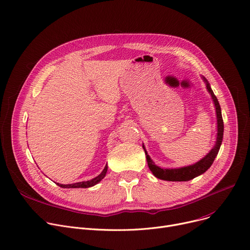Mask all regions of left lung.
Instances as JSON below:
<instances>
[{"label": "left lung", "instance_id": "obj_1", "mask_svg": "<svg viewBox=\"0 0 250 250\" xmlns=\"http://www.w3.org/2000/svg\"><path fill=\"white\" fill-rule=\"evenodd\" d=\"M204 80L206 81V87L208 89V91L210 92L213 102L216 107V114H217V141H216V145L214 146V147L211 149L210 153L204 157L201 161H199L198 163L192 165V166H188V167H184V168H180V169H161L158 166L155 165V163L151 160L149 156L146 154V162H147V166L149 170L152 171V173L159 179L161 180H165V181H189L194 179L195 177L201 175L203 173H205L210 167L211 165L213 164L216 156H217L219 148L222 143V139H223V130H224V125H223V119H222V114H221V108H220V104L218 103L217 97L215 96V94L213 93L209 83L207 82V80L204 78Z\"/></svg>", "mask_w": 250, "mask_h": 250}]
</instances>
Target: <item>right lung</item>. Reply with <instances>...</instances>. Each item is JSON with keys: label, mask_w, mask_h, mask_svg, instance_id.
I'll list each match as a JSON object with an SVG mask.
<instances>
[{"label": "right lung", "mask_w": 250, "mask_h": 250, "mask_svg": "<svg viewBox=\"0 0 250 250\" xmlns=\"http://www.w3.org/2000/svg\"><path fill=\"white\" fill-rule=\"evenodd\" d=\"M106 172H107V165L105 166V168L104 169L102 174L93 178L92 180L85 181V182H79V183H75V184H68V185H63V184H59V183H57V185L61 188H89V187H92L95 184H97L98 182H101L104 178Z\"/></svg>", "instance_id": "obj_1"}]
</instances>
